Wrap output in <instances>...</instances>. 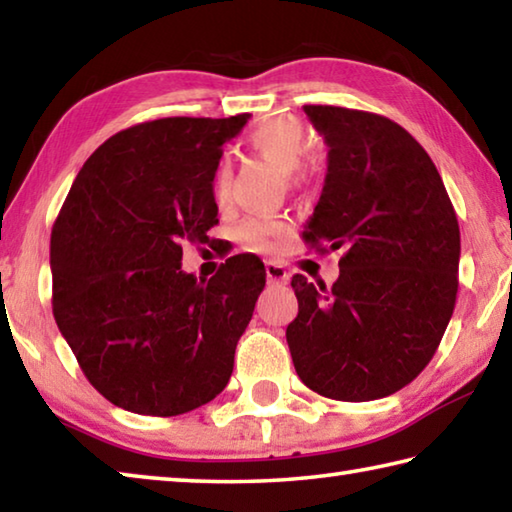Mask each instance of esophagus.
Here are the masks:
<instances>
[{"mask_svg": "<svg viewBox=\"0 0 512 512\" xmlns=\"http://www.w3.org/2000/svg\"><path fill=\"white\" fill-rule=\"evenodd\" d=\"M266 280L271 284H282L289 280V271L280 262H266Z\"/></svg>", "mask_w": 512, "mask_h": 512, "instance_id": "1", "label": "esophagus"}]
</instances>
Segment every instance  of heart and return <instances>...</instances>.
Instances as JSON below:
<instances>
[{"label": "heart", "mask_w": 512, "mask_h": 512, "mask_svg": "<svg viewBox=\"0 0 512 512\" xmlns=\"http://www.w3.org/2000/svg\"><path fill=\"white\" fill-rule=\"evenodd\" d=\"M250 146L264 158L277 164L282 171H287V178L291 183H298L302 178V171L298 169L302 158L309 151V135L305 126L293 117H275L259 124L253 133L248 135ZM230 187V169L225 164H219L212 180V192L216 201H223L228 196ZM287 232V221L275 214H259L250 216L239 225L237 235L248 248L266 250L271 248L273 239L282 237Z\"/></svg>", "instance_id": "heart-1"}]
</instances>
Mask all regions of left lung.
I'll list each match as a JSON object with an SVG mask.
<instances>
[{"label": "left lung", "instance_id": "1", "mask_svg": "<svg viewBox=\"0 0 512 512\" xmlns=\"http://www.w3.org/2000/svg\"><path fill=\"white\" fill-rule=\"evenodd\" d=\"M305 112L327 144V176L302 237L343 257L332 289L293 275L291 359L318 395L379 400L420 375L454 314L456 212L436 164L400 124L336 106Z\"/></svg>", "mask_w": 512, "mask_h": 512}]
</instances>
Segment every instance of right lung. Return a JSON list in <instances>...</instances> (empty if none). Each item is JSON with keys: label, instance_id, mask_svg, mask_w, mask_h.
<instances>
[{"label": "right lung", "instance_id": "1", "mask_svg": "<svg viewBox=\"0 0 512 512\" xmlns=\"http://www.w3.org/2000/svg\"><path fill=\"white\" fill-rule=\"evenodd\" d=\"M250 115L167 117L94 151L51 230L54 318L90 384L119 409L180 415L219 395L266 284L235 255L207 282L183 271V244L219 223L221 146Z\"/></svg>", "mask_w": 512, "mask_h": 512}]
</instances>
